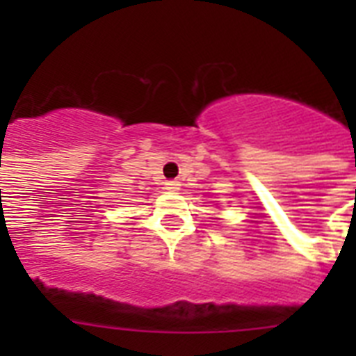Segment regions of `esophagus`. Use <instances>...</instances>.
Here are the masks:
<instances>
[{"label": "esophagus", "instance_id": "esophagus-1", "mask_svg": "<svg viewBox=\"0 0 356 356\" xmlns=\"http://www.w3.org/2000/svg\"><path fill=\"white\" fill-rule=\"evenodd\" d=\"M179 186H181V184H179L177 181H168V183H166V190H168V192H177Z\"/></svg>", "mask_w": 356, "mask_h": 356}]
</instances>
